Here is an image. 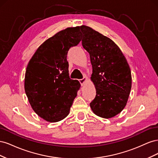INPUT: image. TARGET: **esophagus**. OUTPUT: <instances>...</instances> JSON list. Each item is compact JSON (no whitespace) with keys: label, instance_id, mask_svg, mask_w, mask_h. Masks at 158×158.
<instances>
[{"label":"esophagus","instance_id":"obj_1","mask_svg":"<svg viewBox=\"0 0 158 158\" xmlns=\"http://www.w3.org/2000/svg\"><path fill=\"white\" fill-rule=\"evenodd\" d=\"M86 80H87L86 76H84V77L83 78H82V79H80V80H79V82H80V84H81V85H83L85 84V82H86Z\"/></svg>","mask_w":158,"mask_h":158}]
</instances>
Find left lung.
<instances>
[{
	"label": "left lung",
	"instance_id": "obj_1",
	"mask_svg": "<svg viewBox=\"0 0 158 158\" xmlns=\"http://www.w3.org/2000/svg\"><path fill=\"white\" fill-rule=\"evenodd\" d=\"M82 44L92 65L91 80L96 95L90 107L96 115L109 118L125 108L132 85L131 72L119 47L109 37L86 26L80 27Z\"/></svg>",
	"mask_w": 158,
	"mask_h": 158
}]
</instances>
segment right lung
Returning <instances> with one entry per match:
<instances>
[{
    "mask_svg": "<svg viewBox=\"0 0 158 158\" xmlns=\"http://www.w3.org/2000/svg\"><path fill=\"white\" fill-rule=\"evenodd\" d=\"M81 35L79 26L56 33L38 47L27 66L26 94L33 111L47 121L58 122L67 116L80 88L78 80L70 78L66 56Z\"/></svg>",
    "mask_w": 158,
    "mask_h": 158,
    "instance_id": "1",
    "label": "right lung"
}]
</instances>
